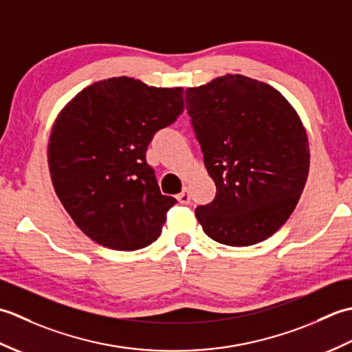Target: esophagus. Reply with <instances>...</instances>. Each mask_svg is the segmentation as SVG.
<instances>
[{
	"label": "esophagus",
	"mask_w": 352,
	"mask_h": 352,
	"mask_svg": "<svg viewBox=\"0 0 352 352\" xmlns=\"http://www.w3.org/2000/svg\"><path fill=\"white\" fill-rule=\"evenodd\" d=\"M177 199H178V203H180V204H189V203H190V193H189V189H188V188H183L182 193L177 197Z\"/></svg>",
	"instance_id": "obj_1"
}]
</instances>
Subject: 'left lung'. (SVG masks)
<instances>
[{"mask_svg": "<svg viewBox=\"0 0 352 352\" xmlns=\"http://www.w3.org/2000/svg\"><path fill=\"white\" fill-rule=\"evenodd\" d=\"M186 110L216 184L195 214L204 233L230 246L271 237L295 210L310 153L300 116L266 83L219 77L186 91Z\"/></svg>", "mask_w": 352, "mask_h": 352, "instance_id": "left-lung-1", "label": "left lung"}]
</instances>
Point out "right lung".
I'll return each mask as SVG.
<instances>
[{
    "label": "right lung",
    "mask_w": 352,
    "mask_h": 352,
    "mask_svg": "<svg viewBox=\"0 0 352 352\" xmlns=\"http://www.w3.org/2000/svg\"><path fill=\"white\" fill-rule=\"evenodd\" d=\"M183 110L182 87L116 77L86 87L60 111L48 145L51 182L87 237L118 251L157 241L177 199L162 195L146 149Z\"/></svg>",
    "instance_id": "obj_1"
}]
</instances>
